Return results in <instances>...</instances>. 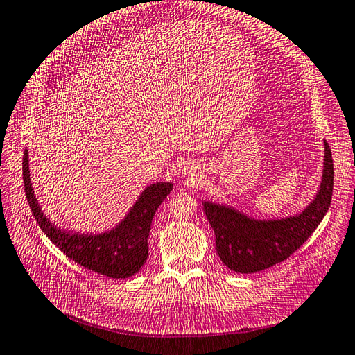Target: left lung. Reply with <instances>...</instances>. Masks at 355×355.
<instances>
[{
  "instance_id": "1",
  "label": "left lung",
  "mask_w": 355,
  "mask_h": 355,
  "mask_svg": "<svg viewBox=\"0 0 355 355\" xmlns=\"http://www.w3.org/2000/svg\"><path fill=\"white\" fill-rule=\"evenodd\" d=\"M334 165L325 143L324 176L320 190L302 214L259 222L218 205L203 203V211L216 234L217 254L226 267L239 273H255L284 261L311 237L331 203Z\"/></svg>"
}]
</instances>
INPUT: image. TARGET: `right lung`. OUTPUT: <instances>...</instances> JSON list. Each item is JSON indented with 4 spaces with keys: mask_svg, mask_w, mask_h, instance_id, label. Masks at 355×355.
I'll return each mask as SVG.
<instances>
[{
    "mask_svg": "<svg viewBox=\"0 0 355 355\" xmlns=\"http://www.w3.org/2000/svg\"><path fill=\"white\" fill-rule=\"evenodd\" d=\"M22 178L26 198L37 225L64 254L86 269L109 278L135 275L148 255L147 239L156 209L173 190L168 182L147 187L123 222L114 231L101 235H71L54 227L39 208L28 175L27 150L22 156Z\"/></svg>",
    "mask_w": 355,
    "mask_h": 355,
    "instance_id": "right-lung-1",
    "label": "right lung"
}]
</instances>
